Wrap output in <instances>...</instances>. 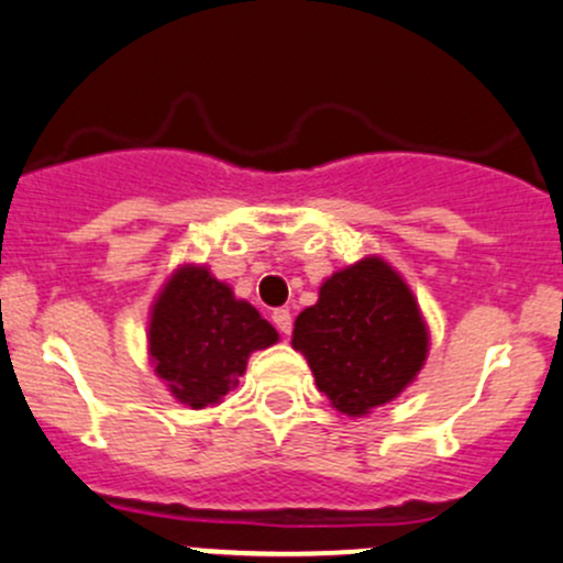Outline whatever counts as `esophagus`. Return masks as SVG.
Masks as SVG:
<instances>
[{
  "mask_svg": "<svg viewBox=\"0 0 563 563\" xmlns=\"http://www.w3.org/2000/svg\"><path fill=\"white\" fill-rule=\"evenodd\" d=\"M272 323H275V327H277V332L288 334V332H291V327H294V318H291V313H288L286 308H277L275 313H272Z\"/></svg>",
  "mask_w": 563,
  "mask_h": 563,
  "instance_id": "esophagus-1",
  "label": "esophagus"
}]
</instances>
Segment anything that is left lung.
Segmentation results:
<instances>
[{"instance_id": "1", "label": "left lung", "mask_w": 563, "mask_h": 563, "mask_svg": "<svg viewBox=\"0 0 563 563\" xmlns=\"http://www.w3.org/2000/svg\"><path fill=\"white\" fill-rule=\"evenodd\" d=\"M291 343L332 406L365 417L413 382L428 356V329L400 275L365 258L323 283L318 302L294 323Z\"/></svg>"}]
</instances>
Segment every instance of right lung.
I'll return each mask as SVG.
<instances>
[{
    "label": "right lung",
    "instance_id": "right-lung-1",
    "mask_svg": "<svg viewBox=\"0 0 563 563\" xmlns=\"http://www.w3.org/2000/svg\"><path fill=\"white\" fill-rule=\"evenodd\" d=\"M272 343L275 327L203 266L176 272L152 310L155 373L190 408L218 406L236 389L247 356Z\"/></svg>",
    "mask_w": 563,
    "mask_h": 563
}]
</instances>
